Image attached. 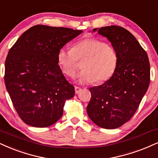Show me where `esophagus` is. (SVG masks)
Wrapping results in <instances>:
<instances>
[{"label":"esophagus","instance_id":"34e87169","mask_svg":"<svg viewBox=\"0 0 158 158\" xmlns=\"http://www.w3.org/2000/svg\"><path fill=\"white\" fill-rule=\"evenodd\" d=\"M82 89H81V88H80V87H77V86H75V93L76 94H78V93L81 91Z\"/></svg>","mask_w":158,"mask_h":158}]
</instances>
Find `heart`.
Here are the masks:
<instances>
[{"label":"heart","mask_w":158,"mask_h":158,"mask_svg":"<svg viewBox=\"0 0 158 158\" xmlns=\"http://www.w3.org/2000/svg\"><path fill=\"white\" fill-rule=\"evenodd\" d=\"M58 64L68 77H73L83 61L77 81L85 84L102 83L112 77L118 64V55L112 45L96 38H85L73 44L72 49L61 48L58 52Z\"/></svg>","instance_id":"1"}]
</instances>
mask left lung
I'll return each mask as SVG.
<instances>
[{
	"label": "left lung",
	"mask_w": 158,
	"mask_h": 158,
	"mask_svg": "<svg viewBox=\"0 0 158 158\" xmlns=\"http://www.w3.org/2000/svg\"><path fill=\"white\" fill-rule=\"evenodd\" d=\"M111 42L118 55L115 73L108 81L89 89L87 114L105 129H116L133 117L150 83L147 53L130 31L117 25L94 28Z\"/></svg>",
	"instance_id": "1"
}]
</instances>
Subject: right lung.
<instances>
[{
	"mask_svg": "<svg viewBox=\"0 0 158 158\" xmlns=\"http://www.w3.org/2000/svg\"><path fill=\"white\" fill-rule=\"evenodd\" d=\"M64 27L36 25L21 35L6 58L4 81L19 116L25 124L47 127L63 115L75 95L58 64V52L82 33Z\"/></svg>",
	"mask_w": 158,
	"mask_h": 158,
	"instance_id": "add662e5",
	"label": "right lung"
}]
</instances>
